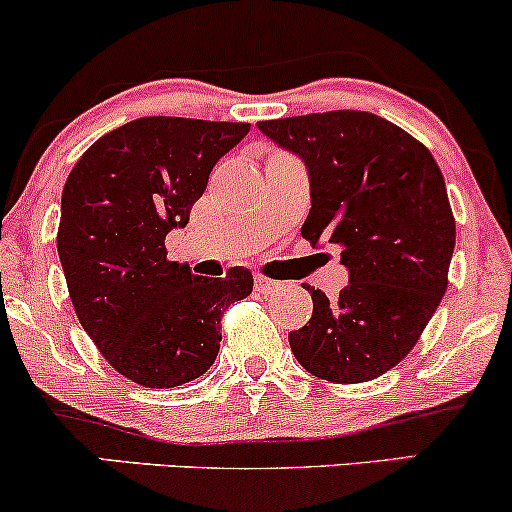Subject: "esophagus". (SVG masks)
Segmentation results:
<instances>
[{
    "label": "esophagus",
    "instance_id": "34e87169",
    "mask_svg": "<svg viewBox=\"0 0 512 512\" xmlns=\"http://www.w3.org/2000/svg\"><path fill=\"white\" fill-rule=\"evenodd\" d=\"M255 289L264 293V296H269V293L279 291L281 284H279V281H274V279H267V276H262V274H255Z\"/></svg>",
    "mask_w": 512,
    "mask_h": 512
}]
</instances>
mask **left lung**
I'll use <instances>...</instances> for the list:
<instances>
[{
  "instance_id": "1",
  "label": "left lung",
  "mask_w": 512,
  "mask_h": 512,
  "mask_svg": "<svg viewBox=\"0 0 512 512\" xmlns=\"http://www.w3.org/2000/svg\"><path fill=\"white\" fill-rule=\"evenodd\" d=\"M308 168L301 233L337 245L349 284L330 301L308 286L313 317L289 332L298 363L330 383H368L419 342L448 289L455 219L431 151L363 110L257 122Z\"/></svg>"
}]
</instances>
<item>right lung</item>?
<instances>
[{"label":"right lung","instance_id":"1","mask_svg":"<svg viewBox=\"0 0 512 512\" xmlns=\"http://www.w3.org/2000/svg\"><path fill=\"white\" fill-rule=\"evenodd\" d=\"M248 122L139 117L98 139L62 190L57 252L76 317L105 361L132 383L178 387L207 373L221 315L252 293L245 267L223 279L170 262L211 168Z\"/></svg>","mask_w":512,"mask_h":512}]
</instances>
